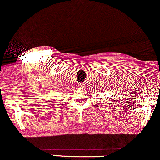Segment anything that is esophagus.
<instances>
[{
  "instance_id": "obj_1",
  "label": "esophagus",
  "mask_w": 160,
  "mask_h": 160,
  "mask_svg": "<svg viewBox=\"0 0 160 160\" xmlns=\"http://www.w3.org/2000/svg\"><path fill=\"white\" fill-rule=\"evenodd\" d=\"M79 85H80V86L81 88H84V87H85V82H80Z\"/></svg>"
}]
</instances>
